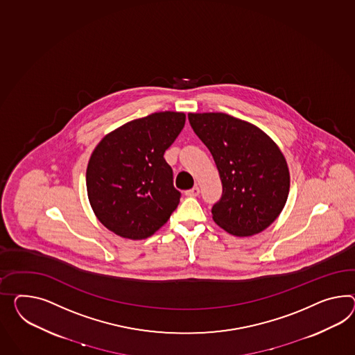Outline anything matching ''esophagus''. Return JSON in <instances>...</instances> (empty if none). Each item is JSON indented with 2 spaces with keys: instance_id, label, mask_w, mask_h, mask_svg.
<instances>
[{
  "instance_id": "34e87169",
  "label": "esophagus",
  "mask_w": 355,
  "mask_h": 355,
  "mask_svg": "<svg viewBox=\"0 0 355 355\" xmlns=\"http://www.w3.org/2000/svg\"><path fill=\"white\" fill-rule=\"evenodd\" d=\"M200 194V188L198 187H193L189 191H185V196L188 197H197Z\"/></svg>"
}]
</instances>
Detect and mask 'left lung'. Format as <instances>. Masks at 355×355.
Here are the masks:
<instances>
[{"mask_svg": "<svg viewBox=\"0 0 355 355\" xmlns=\"http://www.w3.org/2000/svg\"><path fill=\"white\" fill-rule=\"evenodd\" d=\"M194 132L218 167L223 194L212 218L229 234L251 236L279 216L290 193V170L261 128L220 112L189 113Z\"/></svg>", "mask_w": 355, "mask_h": 355, "instance_id": "8db88e82", "label": "left lung"}]
</instances>
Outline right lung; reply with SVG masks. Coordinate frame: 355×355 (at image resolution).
Returning <instances> with one entry per match:
<instances>
[{"label": "right lung", "instance_id": "1", "mask_svg": "<svg viewBox=\"0 0 355 355\" xmlns=\"http://www.w3.org/2000/svg\"><path fill=\"white\" fill-rule=\"evenodd\" d=\"M185 125L182 112H157L110 131L95 146L86 170L95 216L114 234L146 239L164 227L180 200L166 149Z\"/></svg>", "mask_w": 355, "mask_h": 355}]
</instances>
